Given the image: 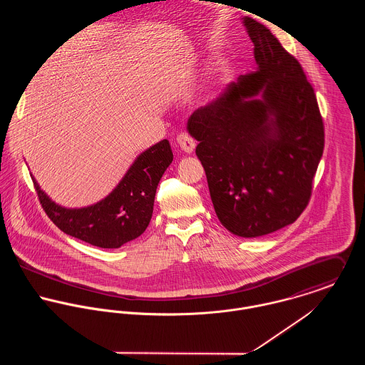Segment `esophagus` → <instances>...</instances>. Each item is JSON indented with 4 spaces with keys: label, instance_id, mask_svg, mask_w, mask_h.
Returning <instances> with one entry per match:
<instances>
[{
    "label": "esophagus",
    "instance_id": "1",
    "mask_svg": "<svg viewBox=\"0 0 365 365\" xmlns=\"http://www.w3.org/2000/svg\"><path fill=\"white\" fill-rule=\"evenodd\" d=\"M177 143L185 153H192L195 149V140L188 133H180L177 136Z\"/></svg>",
    "mask_w": 365,
    "mask_h": 365
}]
</instances>
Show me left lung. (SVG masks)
<instances>
[{"label":"left lung","mask_w":365,"mask_h":365,"mask_svg":"<svg viewBox=\"0 0 365 365\" xmlns=\"http://www.w3.org/2000/svg\"><path fill=\"white\" fill-rule=\"evenodd\" d=\"M257 70L239 76L188 119L220 223L259 237L294 223L309 204L324 126L299 61L268 28L243 19Z\"/></svg>","instance_id":"left-lung-1"}]
</instances>
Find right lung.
<instances>
[{"label":"right lung","mask_w":365,"mask_h":365,"mask_svg":"<svg viewBox=\"0 0 365 365\" xmlns=\"http://www.w3.org/2000/svg\"><path fill=\"white\" fill-rule=\"evenodd\" d=\"M171 161V146L164 139L135 160L105 200L87 208L58 207L34 184L42 208L60 230L101 249H118L149 226L157 185Z\"/></svg>","instance_id":"1"}]
</instances>
